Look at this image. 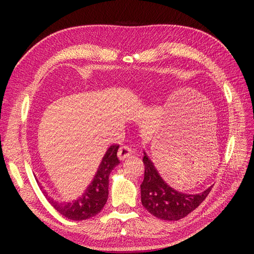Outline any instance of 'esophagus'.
Segmentation results:
<instances>
[{"instance_id": "1", "label": "esophagus", "mask_w": 254, "mask_h": 254, "mask_svg": "<svg viewBox=\"0 0 254 254\" xmlns=\"http://www.w3.org/2000/svg\"><path fill=\"white\" fill-rule=\"evenodd\" d=\"M132 154H133V149L131 147L127 146V145H123V146L119 148L118 157L120 160H124L126 158H127L128 156H131Z\"/></svg>"}]
</instances>
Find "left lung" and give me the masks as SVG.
Instances as JSON below:
<instances>
[{
    "label": "left lung",
    "mask_w": 254,
    "mask_h": 254,
    "mask_svg": "<svg viewBox=\"0 0 254 254\" xmlns=\"http://www.w3.org/2000/svg\"><path fill=\"white\" fill-rule=\"evenodd\" d=\"M144 180L141 185L143 206L155 217L164 220H179L193 212L201 204L212 187L198 194H187L176 191L163 180L152 160L144 153Z\"/></svg>",
    "instance_id": "1"
}]
</instances>
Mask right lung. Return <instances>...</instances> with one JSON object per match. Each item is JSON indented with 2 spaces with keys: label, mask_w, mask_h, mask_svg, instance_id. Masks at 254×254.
<instances>
[{
  "label": "right lung",
  "mask_w": 254,
  "mask_h": 254,
  "mask_svg": "<svg viewBox=\"0 0 254 254\" xmlns=\"http://www.w3.org/2000/svg\"><path fill=\"white\" fill-rule=\"evenodd\" d=\"M118 148L119 145H111L106 152L104 158H102L100 166L93 182L90 183L88 188L86 189L85 193L77 199L69 203H60L53 199L52 197L48 196V193L41 185H39L42 193L45 194L48 201L55 207L59 213L63 215L64 217L72 220H84L95 216L100 210L104 208L105 204L107 203L108 194H109V176L112 169L120 163L118 159Z\"/></svg>",
  "instance_id": "1"
}]
</instances>
